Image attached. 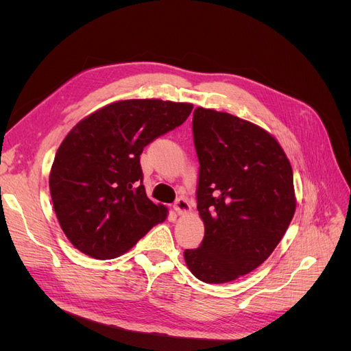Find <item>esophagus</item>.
I'll return each mask as SVG.
<instances>
[{
	"label": "esophagus",
	"instance_id": "34e87169",
	"mask_svg": "<svg viewBox=\"0 0 351 351\" xmlns=\"http://www.w3.org/2000/svg\"><path fill=\"white\" fill-rule=\"evenodd\" d=\"M174 210L177 212V214H184V212H187L190 209V205H189V200L186 197H178L174 205H173Z\"/></svg>",
	"mask_w": 351,
	"mask_h": 351
}]
</instances>
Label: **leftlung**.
<instances>
[{
	"label": "left lung",
	"mask_w": 351,
	"mask_h": 351,
	"mask_svg": "<svg viewBox=\"0 0 351 351\" xmlns=\"http://www.w3.org/2000/svg\"><path fill=\"white\" fill-rule=\"evenodd\" d=\"M197 210L205 236L184 259L208 284L236 280L269 258L295 210L293 169L282 147L256 124L196 108Z\"/></svg>",
	"instance_id": "obj_1"
}]
</instances>
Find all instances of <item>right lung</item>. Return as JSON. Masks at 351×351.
I'll return each mask as SVG.
<instances>
[{"label": "right lung", "mask_w": 351, "mask_h": 351, "mask_svg": "<svg viewBox=\"0 0 351 351\" xmlns=\"http://www.w3.org/2000/svg\"><path fill=\"white\" fill-rule=\"evenodd\" d=\"M192 110V104L161 99L120 101L67 134L52 162L49 190L74 247L95 259H112L167 218V208L146 196L141 155Z\"/></svg>", "instance_id": "1"}]
</instances>
